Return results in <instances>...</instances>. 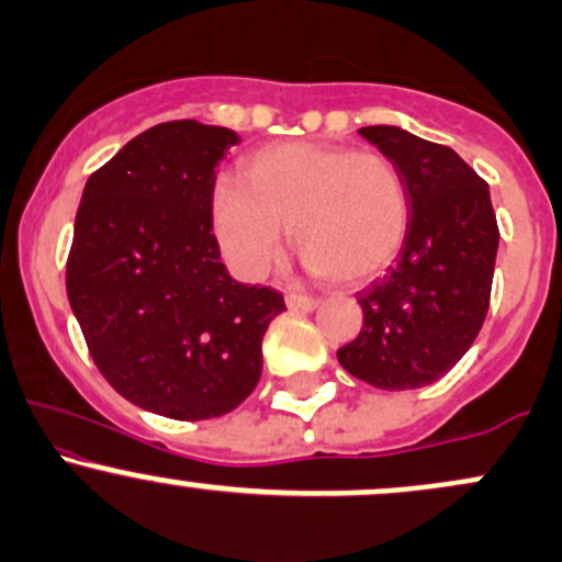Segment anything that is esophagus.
Instances as JSON below:
<instances>
[{"mask_svg":"<svg viewBox=\"0 0 562 562\" xmlns=\"http://www.w3.org/2000/svg\"><path fill=\"white\" fill-rule=\"evenodd\" d=\"M285 303H288V308H293V312H314L319 301L312 299V295H303V293H288Z\"/></svg>","mask_w":562,"mask_h":562,"instance_id":"1","label":"esophagus"}]
</instances>
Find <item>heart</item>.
Returning a JSON list of instances; mask_svg holds the SVG:
<instances>
[{"mask_svg": "<svg viewBox=\"0 0 562 562\" xmlns=\"http://www.w3.org/2000/svg\"><path fill=\"white\" fill-rule=\"evenodd\" d=\"M211 222L232 267L267 274L295 240L312 272L346 285L375 280L402 254L409 187L383 153L288 139L250 153L243 182H218Z\"/></svg>", "mask_w": 562, "mask_h": 562, "instance_id": "b5f03b06", "label": "heart"}]
</instances>
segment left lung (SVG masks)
<instances>
[{
    "label": "left lung",
    "mask_w": 562,
    "mask_h": 562,
    "mask_svg": "<svg viewBox=\"0 0 562 562\" xmlns=\"http://www.w3.org/2000/svg\"><path fill=\"white\" fill-rule=\"evenodd\" d=\"M359 134L402 169L412 222L396 263L357 295L364 325L338 348V362L375 389H423L447 375L481 333L499 227L488 184L451 147L398 126Z\"/></svg>",
    "instance_id": "1"
}]
</instances>
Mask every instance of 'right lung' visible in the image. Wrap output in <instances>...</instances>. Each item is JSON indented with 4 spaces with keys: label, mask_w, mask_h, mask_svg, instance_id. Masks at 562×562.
I'll return each mask as SVG.
<instances>
[{
    "label": "right lung",
    "mask_w": 562,
    "mask_h": 562,
    "mask_svg": "<svg viewBox=\"0 0 562 562\" xmlns=\"http://www.w3.org/2000/svg\"><path fill=\"white\" fill-rule=\"evenodd\" d=\"M232 128L166 121L126 142L83 187L68 301L97 370L171 420H211L261 378V340L285 312L272 288L232 280L211 222Z\"/></svg>",
    "instance_id": "obj_1"
}]
</instances>
